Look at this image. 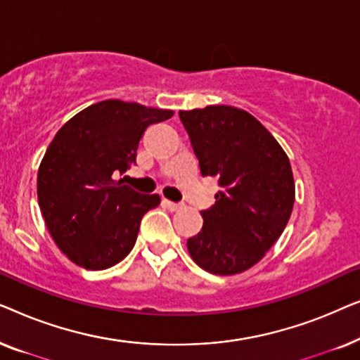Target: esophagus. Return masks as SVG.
<instances>
[{
  "instance_id": "obj_1",
  "label": "esophagus",
  "mask_w": 360,
  "mask_h": 360,
  "mask_svg": "<svg viewBox=\"0 0 360 360\" xmlns=\"http://www.w3.org/2000/svg\"><path fill=\"white\" fill-rule=\"evenodd\" d=\"M162 203H164L165 208H169L170 211H179V210L184 208V205L174 203V201H169V200H164V201H162Z\"/></svg>"
}]
</instances>
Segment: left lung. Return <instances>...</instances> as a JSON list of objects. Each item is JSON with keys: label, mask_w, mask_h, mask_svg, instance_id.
Listing matches in <instances>:
<instances>
[{"label": "left lung", "mask_w": 360, "mask_h": 360, "mask_svg": "<svg viewBox=\"0 0 360 360\" xmlns=\"http://www.w3.org/2000/svg\"><path fill=\"white\" fill-rule=\"evenodd\" d=\"M203 176H216L214 205L203 228L186 240L191 259L216 275L244 272L283 233L295 203L287 154L248 111L206 106L179 112Z\"/></svg>", "instance_id": "1"}]
</instances>
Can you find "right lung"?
Masks as SVG:
<instances>
[{"mask_svg": "<svg viewBox=\"0 0 360 360\" xmlns=\"http://www.w3.org/2000/svg\"><path fill=\"white\" fill-rule=\"evenodd\" d=\"M172 116L105 100L67 121L47 147L37 174L39 206L58 249L78 267H112L134 248L142 216L160 196L137 193L115 176L136 164L147 127Z\"/></svg>", "mask_w": 360, "mask_h": 360, "instance_id": "obj_1", "label": "right lung"}]
</instances>
